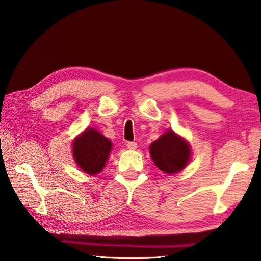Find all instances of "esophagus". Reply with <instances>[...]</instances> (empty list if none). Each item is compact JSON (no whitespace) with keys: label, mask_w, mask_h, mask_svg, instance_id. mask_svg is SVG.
Returning a JSON list of instances; mask_svg holds the SVG:
<instances>
[{"label":"esophagus","mask_w":261,"mask_h":261,"mask_svg":"<svg viewBox=\"0 0 261 261\" xmlns=\"http://www.w3.org/2000/svg\"><path fill=\"white\" fill-rule=\"evenodd\" d=\"M126 146H127V148H129V150H136V148H137V143H136V142H127Z\"/></svg>","instance_id":"esophagus-1"}]
</instances>
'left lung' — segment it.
<instances>
[{
	"mask_svg": "<svg viewBox=\"0 0 261 261\" xmlns=\"http://www.w3.org/2000/svg\"><path fill=\"white\" fill-rule=\"evenodd\" d=\"M190 146L174 131L168 130L150 145L151 158L160 171L175 174L187 166L190 159Z\"/></svg>",
	"mask_w": 261,
	"mask_h": 261,
	"instance_id": "8db88e82",
	"label": "left lung"
}]
</instances>
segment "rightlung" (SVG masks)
<instances>
[{"label":"right lung","instance_id":"add662e5","mask_svg":"<svg viewBox=\"0 0 261 261\" xmlns=\"http://www.w3.org/2000/svg\"><path fill=\"white\" fill-rule=\"evenodd\" d=\"M113 147L110 140L93 127H88L73 142V156L82 172L96 175L106 166Z\"/></svg>","mask_w":261,"mask_h":261}]
</instances>
